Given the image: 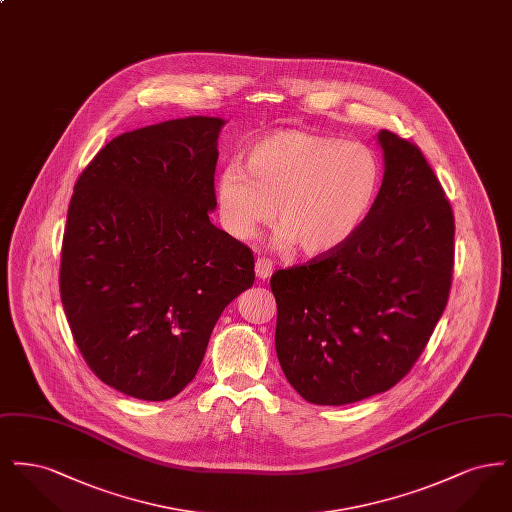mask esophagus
<instances>
[{
  "label": "esophagus",
  "mask_w": 512,
  "mask_h": 512,
  "mask_svg": "<svg viewBox=\"0 0 512 512\" xmlns=\"http://www.w3.org/2000/svg\"><path fill=\"white\" fill-rule=\"evenodd\" d=\"M255 274H257V278H261V280L270 278V274H272V261L265 259V257H259V259L255 261Z\"/></svg>",
  "instance_id": "1"
}]
</instances>
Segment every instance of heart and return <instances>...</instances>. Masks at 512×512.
<instances>
[{
    "mask_svg": "<svg viewBox=\"0 0 512 512\" xmlns=\"http://www.w3.org/2000/svg\"><path fill=\"white\" fill-rule=\"evenodd\" d=\"M245 168L230 165L217 180L224 228L249 240L274 219L276 207L282 224L276 245L297 244L309 257L347 244L382 188V163L372 149L305 130L261 138L249 149Z\"/></svg>",
    "mask_w": 512,
    "mask_h": 512,
    "instance_id": "heart-1",
    "label": "heart"
}]
</instances>
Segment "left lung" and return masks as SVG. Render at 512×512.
<instances>
[{
	"instance_id": "obj_1",
	"label": "left lung",
	"mask_w": 512,
	"mask_h": 512,
	"mask_svg": "<svg viewBox=\"0 0 512 512\" xmlns=\"http://www.w3.org/2000/svg\"><path fill=\"white\" fill-rule=\"evenodd\" d=\"M384 180L359 232L330 255L276 270V355L305 401L347 405L393 388L449 299L455 217L418 146L380 130Z\"/></svg>"
}]
</instances>
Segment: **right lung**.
Here are the masks:
<instances>
[{"mask_svg": "<svg viewBox=\"0 0 512 512\" xmlns=\"http://www.w3.org/2000/svg\"><path fill=\"white\" fill-rule=\"evenodd\" d=\"M222 124L188 117L124 132L74 184L63 309L90 370L136 399L184 390L220 313L255 280L253 251L209 220Z\"/></svg>", "mask_w": 512, "mask_h": 512, "instance_id": "right-lung-1", "label": "right lung"}]
</instances>
